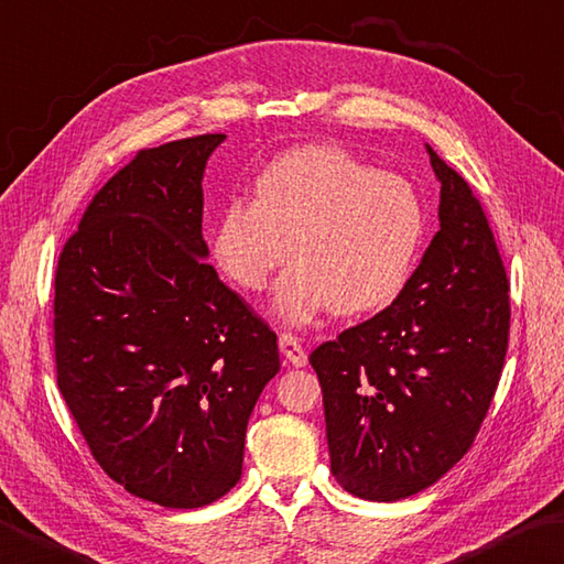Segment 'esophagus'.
<instances>
[{
	"instance_id": "esophagus-1",
	"label": "esophagus",
	"mask_w": 564,
	"mask_h": 564,
	"mask_svg": "<svg viewBox=\"0 0 564 564\" xmlns=\"http://www.w3.org/2000/svg\"><path fill=\"white\" fill-rule=\"evenodd\" d=\"M279 347H281V351H283L285 361L293 364V367H305L307 351H305V347H303V341L297 339L295 335L283 333V335L279 337Z\"/></svg>"
}]
</instances>
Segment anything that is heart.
Returning a JSON list of instances; mask_svg holds the SVG:
<instances>
[{
  "label": "heart",
  "instance_id": "b5f03b06",
  "mask_svg": "<svg viewBox=\"0 0 564 564\" xmlns=\"http://www.w3.org/2000/svg\"><path fill=\"white\" fill-rule=\"evenodd\" d=\"M425 205L401 175L329 143L263 165L251 200L231 197L213 225V259L241 291L267 289L285 253L273 313L305 325L323 311L361 315L395 301L421 253Z\"/></svg>",
  "mask_w": 564,
  "mask_h": 564
}]
</instances>
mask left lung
I'll use <instances>...</instances> for the list:
<instances>
[{"label": "left lung", "instance_id": "obj_1", "mask_svg": "<svg viewBox=\"0 0 564 564\" xmlns=\"http://www.w3.org/2000/svg\"><path fill=\"white\" fill-rule=\"evenodd\" d=\"M427 153L443 187L421 267L386 311L311 355L333 477L369 501L423 491L467 455L509 349V279L489 219L467 181Z\"/></svg>", "mask_w": 564, "mask_h": 564}]
</instances>
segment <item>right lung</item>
<instances>
[{
  "instance_id": "1",
  "label": "right lung",
  "mask_w": 564,
  "mask_h": 564,
  "mask_svg": "<svg viewBox=\"0 0 564 564\" xmlns=\"http://www.w3.org/2000/svg\"><path fill=\"white\" fill-rule=\"evenodd\" d=\"M225 139L141 149L55 269L63 401L107 477L165 509L235 487L249 415L281 369L273 329L203 261V173Z\"/></svg>"
}]
</instances>
